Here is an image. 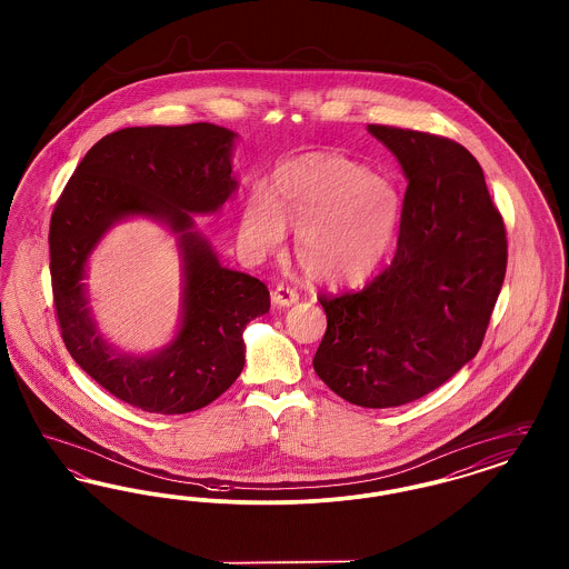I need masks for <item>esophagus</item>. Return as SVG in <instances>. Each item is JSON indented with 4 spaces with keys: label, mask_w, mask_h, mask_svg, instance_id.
<instances>
[{
    "label": "esophagus",
    "mask_w": 569,
    "mask_h": 569,
    "mask_svg": "<svg viewBox=\"0 0 569 569\" xmlns=\"http://www.w3.org/2000/svg\"><path fill=\"white\" fill-rule=\"evenodd\" d=\"M298 300V295L295 290L286 288V286H277L272 292V305L274 307H290Z\"/></svg>",
    "instance_id": "1"
}]
</instances>
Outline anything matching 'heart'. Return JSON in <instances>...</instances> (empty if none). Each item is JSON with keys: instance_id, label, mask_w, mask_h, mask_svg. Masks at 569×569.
Segmentation results:
<instances>
[{"instance_id": "b5f03b06", "label": "heart", "mask_w": 569, "mask_h": 569, "mask_svg": "<svg viewBox=\"0 0 569 569\" xmlns=\"http://www.w3.org/2000/svg\"><path fill=\"white\" fill-rule=\"evenodd\" d=\"M403 198L367 166L337 153H309L281 163L271 188L244 198L237 241L247 260L262 262L297 228V258L313 279L352 288L371 279L397 243Z\"/></svg>"}]
</instances>
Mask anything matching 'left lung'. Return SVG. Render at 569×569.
<instances>
[{
	"label": "left lung",
	"instance_id": "obj_1",
	"mask_svg": "<svg viewBox=\"0 0 569 569\" xmlns=\"http://www.w3.org/2000/svg\"><path fill=\"white\" fill-rule=\"evenodd\" d=\"M401 163L407 191L392 264L365 290L320 298L313 369L353 406L411 403L478 353L503 286L508 241L485 172L459 142L367 126Z\"/></svg>",
	"mask_w": 569,
	"mask_h": 569
}]
</instances>
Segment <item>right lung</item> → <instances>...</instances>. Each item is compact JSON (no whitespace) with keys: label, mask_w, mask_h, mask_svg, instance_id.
<instances>
[{"label":"right lung","mask_w":569,"mask_h":569,"mask_svg":"<svg viewBox=\"0 0 569 569\" xmlns=\"http://www.w3.org/2000/svg\"><path fill=\"white\" fill-rule=\"evenodd\" d=\"M237 140L216 123L112 132L87 151L54 207L51 279L66 348L87 376L138 409L174 416L213 403L243 371L244 328L271 307L260 279L219 262L193 217L216 216L239 190ZM130 218L162 224L180 256L178 328L149 355L109 343L83 281L92 251Z\"/></svg>","instance_id":"obj_1"}]
</instances>
